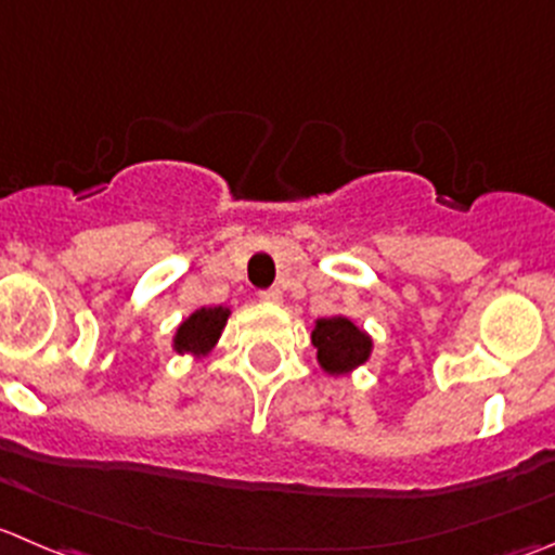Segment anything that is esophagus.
Listing matches in <instances>:
<instances>
[{
  "label": "esophagus",
  "instance_id": "obj_1",
  "mask_svg": "<svg viewBox=\"0 0 555 555\" xmlns=\"http://www.w3.org/2000/svg\"><path fill=\"white\" fill-rule=\"evenodd\" d=\"M260 300L262 304H282L284 300V293L279 287H271V289H262L260 293Z\"/></svg>",
  "mask_w": 555,
  "mask_h": 555
}]
</instances>
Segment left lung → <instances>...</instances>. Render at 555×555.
<instances>
[{
    "label": "left lung",
    "instance_id": "obj_1",
    "mask_svg": "<svg viewBox=\"0 0 555 555\" xmlns=\"http://www.w3.org/2000/svg\"><path fill=\"white\" fill-rule=\"evenodd\" d=\"M311 344L317 347V363L331 376L352 374L354 369L369 363L374 352V338L344 314L317 320Z\"/></svg>",
    "mask_w": 555,
    "mask_h": 555
}]
</instances>
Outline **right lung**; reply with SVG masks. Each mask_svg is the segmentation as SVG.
<instances>
[{
    "label": "right lung",
    "mask_w": 555,
    "mask_h": 555,
    "mask_svg": "<svg viewBox=\"0 0 555 555\" xmlns=\"http://www.w3.org/2000/svg\"><path fill=\"white\" fill-rule=\"evenodd\" d=\"M230 309L228 306H201V309L192 311L186 320H181V325L173 333V352L190 354V358L201 360L206 354H211V349L217 347L219 336H222L224 325H228Z\"/></svg>",
    "instance_id": "right-lung-1"
}]
</instances>
